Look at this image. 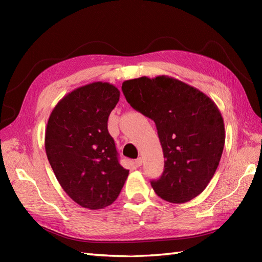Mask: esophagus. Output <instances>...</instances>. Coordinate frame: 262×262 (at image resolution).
<instances>
[{
  "instance_id": "34e87169",
  "label": "esophagus",
  "mask_w": 262,
  "mask_h": 262,
  "mask_svg": "<svg viewBox=\"0 0 262 262\" xmlns=\"http://www.w3.org/2000/svg\"><path fill=\"white\" fill-rule=\"evenodd\" d=\"M142 163H143V160H142L141 157L137 158V160H136V164H137V166H139V167H140V166L142 165Z\"/></svg>"
}]
</instances>
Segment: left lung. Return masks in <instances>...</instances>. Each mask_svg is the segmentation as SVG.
Here are the masks:
<instances>
[{"instance_id":"obj_1","label":"left lung","mask_w":262,"mask_h":262,"mask_svg":"<svg viewBox=\"0 0 262 262\" xmlns=\"http://www.w3.org/2000/svg\"><path fill=\"white\" fill-rule=\"evenodd\" d=\"M132 108L154 120L165 158L155 193L170 203L199 195L215 173L225 143L217 106L194 87L176 78L142 76L122 83Z\"/></svg>"}]
</instances>
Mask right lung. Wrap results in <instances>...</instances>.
Here are the masks:
<instances>
[{"instance_id": "obj_1", "label": "right lung", "mask_w": 262, "mask_h": 262, "mask_svg": "<svg viewBox=\"0 0 262 262\" xmlns=\"http://www.w3.org/2000/svg\"><path fill=\"white\" fill-rule=\"evenodd\" d=\"M119 97L113 84L84 85L58 102L47 123L45 147L51 168L67 194L86 209L114 203L129 175L119 164L107 128Z\"/></svg>"}]
</instances>
